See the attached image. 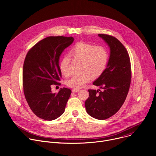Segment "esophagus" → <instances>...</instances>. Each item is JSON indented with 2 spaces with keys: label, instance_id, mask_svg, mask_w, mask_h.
Listing matches in <instances>:
<instances>
[{
  "label": "esophagus",
  "instance_id": "1",
  "mask_svg": "<svg viewBox=\"0 0 156 156\" xmlns=\"http://www.w3.org/2000/svg\"><path fill=\"white\" fill-rule=\"evenodd\" d=\"M80 91V90H78V89H76V88H73V90H72V92L73 93H78Z\"/></svg>",
  "mask_w": 156,
  "mask_h": 156
}]
</instances>
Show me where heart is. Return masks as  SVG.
<instances>
[{
	"mask_svg": "<svg viewBox=\"0 0 156 156\" xmlns=\"http://www.w3.org/2000/svg\"><path fill=\"white\" fill-rule=\"evenodd\" d=\"M70 55L75 60H81L80 70L81 73L73 75L66 81V85L73 88H81L90 81L93 76H101L106 69L108 63V53L102 46L80 42L74 46L70 52ZM70 58L65 56L60 62L59 68L62 74L67 76L70 74Z\"/></svg>",
	"mask_w": 156,
	"mask_h": 156,
	"instance_id": "1",
	"label": "heart"
}]
</instances>
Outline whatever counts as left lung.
Wrapping results in <instances>:
<instances>
[{"instance_id":"obj_1","label":"left lung","mask_w":156,"mask_h":156,"mask_svg":"<svg viewBox=\"0 0 156 156\" xmlns=\"http://www.w3.org/2000/svg\"><path fill=\"white\" fill-rule=\"evenodd\" d=\"M110 48V57L103 73L93 82L100 90H88L90 96L85 101L87 113L98 120H105L115 114L127 96L131 78L128 53L115 37L99 34Z\"/></svg>"}]
</instances>
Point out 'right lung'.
<instances>
[{"label":"right lung","instance_id":"add662e5","mask_svg":"<svg viewBox=\"0 0 156 156\" xmlns=\"http://www.w3.org/2000/svg\"><path fill=\"white\" fill-rule=\"evenodd\" d=\"M73 41V37H47L36 44L25 57L23 69L25 98L33 112L44 120H53L62 115L72 93L66 87L52 93L51 86L59 84L60 56Z\"/></svg>","mask_w":156,"mask_h":156}]
</instances>
